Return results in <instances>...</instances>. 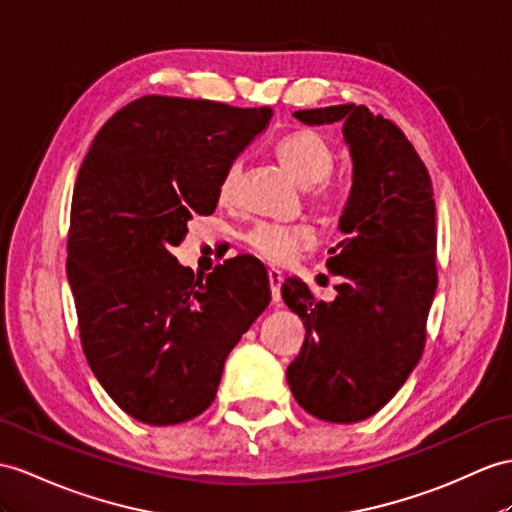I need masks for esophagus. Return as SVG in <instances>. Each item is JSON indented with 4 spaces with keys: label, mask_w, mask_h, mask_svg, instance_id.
<instances>
[{
    "label": "esophagus",
    "mask_w": 512,
    "mask_h": 512,
    "mask_svg": "<svg viewBox=\"0 0 512 512\" xmlns=\"http://www.w3.org/2000/svg\"><path fill=\"white\" fill-rule=\"evenodd\" d=\"M282 282H284L282 271H278V269H269L271 297H273V302H276V304H280V302H282V293H280V289H282Z\"/></svg>",
    "instance_id": "esophagus-1"
}]
</instances>
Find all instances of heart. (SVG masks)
<instances>
[{"instance_id": "heart-1", "label": "heart", "mask_w": 512, "mask_h": 512, "mask_svg": "<svg viewBox=\"0 0 512 512\" xmlns=\"http://www.w3.org/2000/svg\"><path fill=\"white\" fill-rule=\"evenodd\" d=\"M276 156L282 167L302 189H314L313 204L321 210L336 208L341 202L339 191L328 184L334 165L332 143L317 130L302 128L284 134L276 145ZM243 178V160H234L219 184L221 202H232ZM315 241L313 232L304 226H278V223H258L245 234V243L256 256L271 265H286Z\"/></svg>"}]
</instances>
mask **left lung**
Listing matches in <instances>:
<instances>
[{
    "instance_id": "left-lung-1",
    "label": "left lung",
    "mask_w": 512,
    "mask_h": 512,
    "mask_svg": "<svg viewBox=\"0 0 512 512\" xmlns=\"http://www.w3.org/2000/svg\"><path fill=\"white\" fill-rule=\"evenodd\" d=\"M306 126L343 123L354 180L339 221L345 239L328 269L341 278L334 302L289 278L282 297L302 317L306 339L286 369L308 415L363 421L391 400L426 345L436 293V210L430 173L393 121L341 104L297 110Z\"/></svg>"
}]
</instances>
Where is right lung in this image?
I'll use <instances>...</instances> for the list:
<instances>
[{"label":"right lung","instance_id":"add662e5","mask_svg":"<svg viewBox=\"0 0 512 512\" xmlns=\"http://www.w3.org/2000/svg\"><path fill=\"white\" fill-rule=\"evenodd\" d=\"M271 115L145 95L104 123L78 171L67 278L82 350L115 404L149 426L215 402L228 354L271 302L252 258L195 278L171 254L193 215L215 213L223 173Z\"/></svg>","mask_w":512,"mask_h":512}]
</instances>
